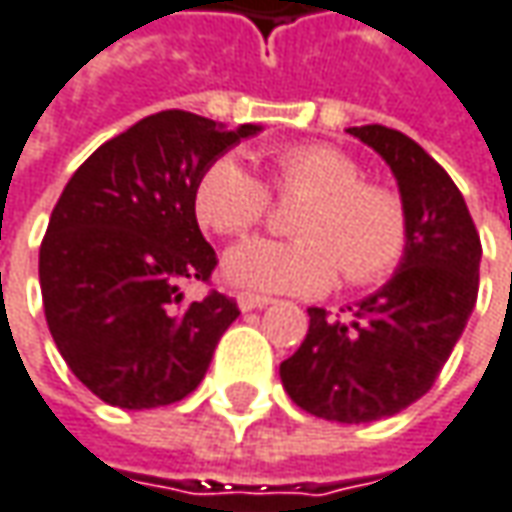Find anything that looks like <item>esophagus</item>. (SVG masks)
Instances as JSON below:
<instances>
[{
	"mask_svg": "<svg viewBox=\"0 0 512 512\" xmlns=\"http://www.w3.org/2000/svg\"><path fill=\"white\" fill-rule=\"evenodd\" d=\"M272 298H263V295H249V292H240L237 295V306L243 309V312H252V309H263V306H269Z\"/></svg>",
	"mask_w": 512,
	"mask_h": 512,
	"instance_id": "obj_1",
	"label": "esophagus"
}]
</instances>
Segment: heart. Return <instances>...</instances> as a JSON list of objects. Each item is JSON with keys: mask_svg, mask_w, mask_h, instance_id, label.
<instances>
[{"mask_svg": "<svg viewBox=\"0 0 512 512\" xmlns=\"http://www.w3.org/2000/svg\"><path fill=\"white\" fill-rule=\"evenodd\" d=\"M269 189L283 200L306 197L292 214L300 237H252L226 252L223 280L246 292L321 295L338 275L349 286L387 280L407 255L410 214L404 197L364 180V168L326 143L278 148L269 157ZM269 189L232 154L200 171L194 214L203 229L240 237L269 214Z\"/></svg>", "mask_w": 512, "mask_h": 512, "instance_id": "heart-1", "label": "heart"}]
</instances>
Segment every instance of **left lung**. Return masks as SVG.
Listing matches in <instances>:
<instances>
[{
  "instance_id": "1",
  "label": "left lung",
  "mask_w": 512,
  "mask_h": 512,
  "mask_svg": "<svg viewBox=\"0 0 512 512\" xmlns=\"http://www.w3.org/2000/svg\"><path fill=\"white\" fill-rule=\"evenodd\" d=\"M349 134L392 168L410 246L375 295L349 306V318L309 309V332L280 364V381L300 410L367 424L407 410L435 384L476 306L481 240L458 186L415 140L387 125Z\"/></svg>"
}]
</instances>
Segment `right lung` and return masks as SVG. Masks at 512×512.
<instances>
[{
    "instance_id": "obj_1",
    "label": "right lung",
    "mask_w": 512,
    "mask_h": 512,
    "mask_svg": "<svg viewBox=\"0 0 512 512\" xmlns=\"http://www.w3.org/2000/svg\"><path fill=\"white\" fill-rule=\"evenodd\" d=\"M260 125L226 131L191 111H160L102 143L74 171L39 246L45 321L65 364L111 407L183 401L240 315L209 283L217 255L194 214L200 171Z\"/></svg>"
}]
</instances>
